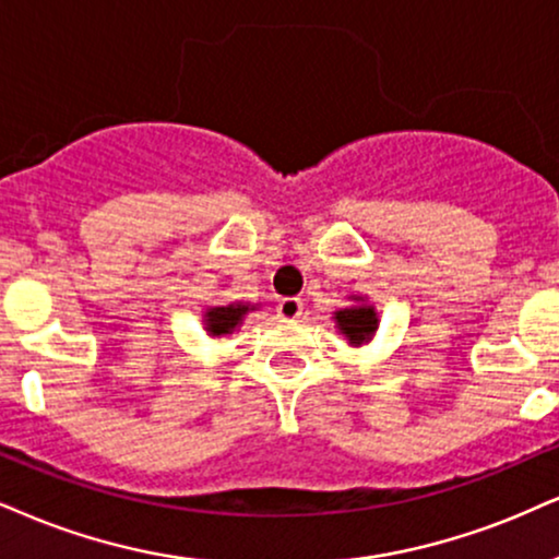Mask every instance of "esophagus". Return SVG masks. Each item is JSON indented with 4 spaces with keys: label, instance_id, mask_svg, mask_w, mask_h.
<instances>
[{
    "label": "esophagus",
    "instance_id": "esophagus-1",
    "mask_svg": "<svg viewBox=\"0 0 559 559\" xmlns=\"http://www.w3.org/2000/svg\"><path fill=\"white\" fill-rule=\"evenodd\" d=\"M277 316L285 321H295L302 316V300L300 298H282L277 302Z\"/></svg>",
    "mask_w": 559,
    "mask_h": 559
}]
</instances>
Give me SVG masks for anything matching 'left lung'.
I'll return each mask as SVG.
<instances>
[{"mask_svg": "<svg viewBox=\"0 0 559 559\" xmlns=\"http://www.w3.org/2000/svg\"><path fill=\"white\" fill-rule=\"evenodd\" d=\"M336 323H340L342 334L347 336L349 344H362L365 340H370V334L376 332L378 319L370 306H355V308H344V311H336Z\"/></svg>", "mask_w": 559, "mask_h": 559, "instance_id": "left-lung-1", "label": "left lung"}]
</instances>
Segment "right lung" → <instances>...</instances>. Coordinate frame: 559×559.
<instances>
[{
    "instance_id": "1",
    "label": "right lung",
    "mask_w": 559,
    "mask_h": 559,
    "mask_svg": "<svg viewBox=\"0 0 559 559\" xmlns=\"http://www.w3.org/2000/svg\"><path fill=\"white\" fill-rule=\"evenodd\" d=\"M248 311V306H225V308H212L210 313H206V332L212 336H219V334H230L233 329L238 326L240 319H243Z\"/></svg>"
}]
</instances>
